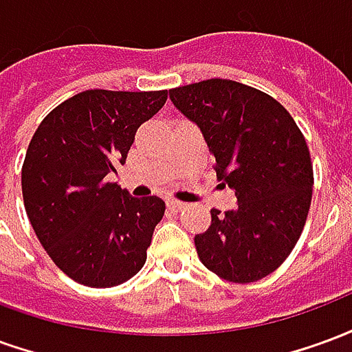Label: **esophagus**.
Wrapping results in <instances>:
<instances>
[{
	"label": "esophagus",
	"instance_id": "1",
	"mask_svg": "<svg viewBox=\"0 0 352 352\" xmlns=\"http://www.w3.org/2000/svg\"><path fill=\"white\" fill-rule=\"evenodd\" d=\"M168 207L173 211H181V209H184V204L179 199H168Z\"/></svg>",
	"mask_w": 352,
	"mask_h": 352
}]
</instances>
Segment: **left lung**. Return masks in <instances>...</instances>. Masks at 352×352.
Here are the masks:
<instances>
[{
  "instance_id": "left-lung-1",
  "label": "left lung",
  "mask_w": 352,
  "mask_h": 352,
  "mask_svg": "<svg viewBox=\"0 0 352 352\" xmlns=\"http://www.w3.org/2000/svg\"><path fill=\"white\" fill-rule=\"evenodd\" d=\"M169 100L204 133L217 179L237 196L234 211L211 209L194 237L209 272L254 283L279 267L302 236L313 192L307 143L272 96L228 79L169 90Z\"/></svg>"
}]
</instances>
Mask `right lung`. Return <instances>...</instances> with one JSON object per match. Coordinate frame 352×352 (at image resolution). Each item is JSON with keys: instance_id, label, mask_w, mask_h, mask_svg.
I'll use <instances>...</instances> for the list:
<instances>
[{"instance_id": "1", "label": "right lung", "mask_w": 352, "mask_h": 352, "mask_svg": "<svg viewBox=\"0 0 352 352\" xmlns=\"http://www.w3.org/2000/svg\"><path fill=\"white\" fill-rule=\"evenodd\" d=\"M168 90H85L43 118L22 166L28 219L52 262L92 288L116 287L143 267L166 204L133 198L107 177L126 164L135 131Z\"/></svg>"}]
</instances>
